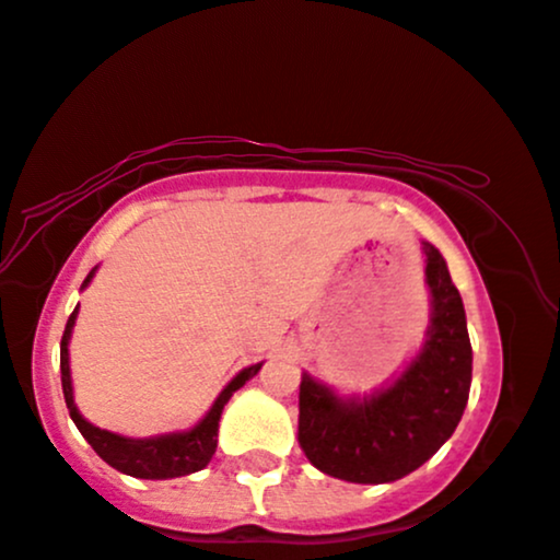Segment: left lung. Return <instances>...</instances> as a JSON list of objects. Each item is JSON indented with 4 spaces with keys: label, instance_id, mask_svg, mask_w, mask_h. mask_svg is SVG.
<instances>
[{
    "label": "left lung",
    "instance_id": "1",
    "mask_svg": "<svg viewBox=\"0 0 560 560\" xmlns=\"http://www.w3.org/2000/svg\"><path fill=\"white\" fill-rule=\"evenodd\" d=\"M423 254L434 310L429 340L411 368L360 404H342L310 375L299 385V446L329 477L381 485L411 475L462 421L471 385L467 317L444 258L431 243H423Z\"/></svg>",
    "mask_w": 560,
    "mask_h": 560
}]
</instances>
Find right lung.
Returning <instances> with one entry per match:
<instances>
[{
    "label": "right lung",
    "instance_id": "1",
    "mask_svg": "<svg viewBox=\"0 0 560 560\" xmlns=\"http://www.w3.org/2000/svg\"><path fill=\"white\" fill-rule=\"evenodd\" d=\"M93 271L89 273L91 281ZM78 306L73 314L68 317L66 332H62L60 340V381H62V396H66V406L70 411V419L78 427V431L85 436V441L93 446L101 459L106 464H112L114 469L124 471V475L139 477V479H170V477H185L192 475V471H200L202 467H208V462L212 459L218 446V421L220 413H223V406L231 400L235 390L241 388L248 377H254L261 365H250L246 370H241L238 375L228 383V388L220 393L215 406L210 408V413L195 427L192 431H185V434H170V436H154V439H124L116 436L112 431H101L98 427H93L78 413V408L73 404V388H70V368H68V340H70V329H73Z\"/></svg>",
    "mask_w": 560,
    "mask_h": 560
}]
</instances>
